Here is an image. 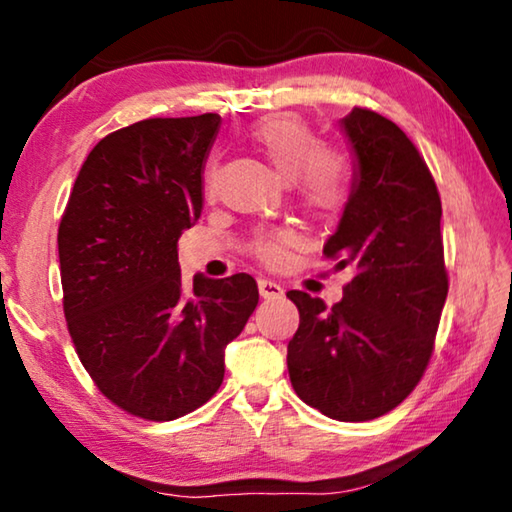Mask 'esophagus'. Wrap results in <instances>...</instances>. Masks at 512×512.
<instances>
[{
  "instance_id": "1",
  "label": "esophagus",
  "mask_w": 512,
  "mask_h": 512,
  "mask_svg": "<svg viewBox=\"0 0 512 512\" xmlns=\"http://www.w3.org/2000/svg\"><path fill=\"white\" fill-rule=\"evenodd\" d=\"M257 287H259V293H262V298H266V300H271V298H280L282 293H284V289L280 287V284L277 282H273V280H259L257 282Z\"/></svg>"
}]
</instances>
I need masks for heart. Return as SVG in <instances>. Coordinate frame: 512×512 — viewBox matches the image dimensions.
I'll use <instances>...</instances> for the list:
<instances>
[{"label": "heart", "mask_w": 512, "mask_h": 512, "mask_svg": "<svg viewBox=\"0 0 512 512\" xmlns=\"http://www.w3.org/2000/svg\"><path fill=\"white\" fill-rule=\"evenodd\" d=\"M264 158L273 164L282 178H293L298 201L318 216L339 214L350 196V178L345 162L332 151L320 149V140L307 121L296 115H271L259 119L248 131ZM216 164L205 167V194H214ZM300 244L291 228L259 230L250 250L268 266H282L289 253Z\"/></svg>", "instance_id": "1"}]
</instances>
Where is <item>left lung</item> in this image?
<instances>
[{"instance_id": "left-lung-1", "label": "left lung", "mask_w": 512, "mask_h": 512, "mask_svg": "<svg viewBox=\"0 0 512 512\" xmlns=\"http://www.w3.org/2000/svg\"><path fill=\"white\" fill-rule=\"evenodd\" d=\"M357 158L352 192L323 253L354 277L332 309L305 291L287 348L293 391L341 422L393 411L418 386L433 352L449 280L438 187L391 119L354 108L341 119Z\"/></svg>"}]
</instances>
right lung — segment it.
Instances as JSON below:
<instances>
[{
	"label": "right lung",
	"instance_id": "obj_1",
	"mask_svg": "<svg viewBox=\"0 0 512 512\" xmlns=\"http://www.w3.org/2000/svg\"><path fill=\"white\" fill-rule=\"evenodd\" d=\"M221 117H155L94 146L58 228L63 309L99 391L167 422L219 391L225 345L253 314L248 273L180 277L178 239L203 210V167Z\"/></svg>",
	"mask_w": 512,
	"mask_h": 512
}]
</instances>
